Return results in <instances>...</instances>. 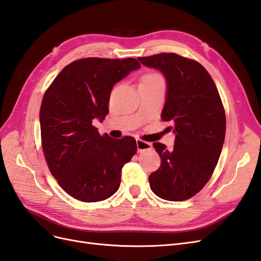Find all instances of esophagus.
<instances>
[{"label": "esophagus", "mask_w": 261, "mask_h": 261, "mask_svg": "<svg viewBox=\"0 0 261 261\" xmlns=\"http://www.w3.org/2000/svg\"><path fill=\"white\" fill-rule=\"evenodd\" d=\"M136 144H137V149H138L139 152L146 151V150H149V149L152 148L151 144L147 143V141H144V140H140V139L136 140Z\"/></svg>", "instance_id": "1"}]
</instances>
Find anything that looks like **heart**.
Here are the masks:
<instances>
[{
  "label": "heart",
  "instance_id": "heart-1",
  "mask_svg": "<svg viewBox=\"0 0 261 261\" xmlns=\"http://www.w3.org/2000/svg\"><path fill=\"white\" fill-rule=\"evenodd\" d=\"M141 83H160L163 84V78L161 75L156 73H148L143 78H141Z\"/></svg>",
  "mask_w": 261,
  "mask_h": 261
}]
</instances>
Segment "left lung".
<instances>
[{
  "instance_id": "8db88e82",
  "label": "left lung",
  "mask_w": 261,
  "mask_h": 261,
  "mask_svg": "<svg viewBox=\"0 0 261 261\" xmlns=\"http://www.w3.org/2000/svg\"><path fill=\"white\" fill-rule=\"evenodd\" d=\"M138 61L165 77L167 100L161 118L174 124L175 134L172 150L153 143L161 164L149 175L150 188L165 200L189 199L210 179L224 143L225 113L217 86L198 62L175 53Z\"/></svg>"
}]
</instances>
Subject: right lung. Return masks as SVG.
I'll use <instances>...</instances> for the list:
<instances>
[{
  "label": "right lung",
  "mask_w": 261,
  "mask_h": 261,
  "mask_svg": "<svg viewBox=\"0 0 261 261\" xmlns=\"http://www.w3.org/2000/svg\"><path fill=\"white\" fill-rule=\"evenodd\" d=\"M140 67L136 59L87 58L61 70L40 109L41 144L52 175L84 202L111 197L125 163L137 151L135 138L100 135L92 122L105 120L113 86Z\"/></svg>",
  "instance_id": "right-lung-1"
}]
</instances>
